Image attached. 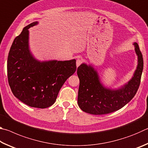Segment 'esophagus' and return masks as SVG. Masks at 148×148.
I'll return each mask as SVG.
<instances>
[{
	"label": "esophagus",
	"instance_id": "1",
	"mask_svg": "<svg viewBox=\"0 0 148 148\" xmlns=\"http://www.w3.org/2000/svg\"><path fill=\"white\" fill-rule=\"evenodd\" d=\"M82 60L81 59H77L76 60V66L77 67H78L80 64H82Z\"/></svg>",
	"mask_w": 148,
	"mask_h": 148
}]
</instances>
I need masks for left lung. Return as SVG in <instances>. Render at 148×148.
Returning a JSON list of instances; mask_svg holds the SVG:
<instances>
[{
    "label": "left lung",
    "mask_w": 148,
    "mask_h": 148,
    "mask_svg": "<svg viewBox=\"0 0 148 148\" xmlns=\"http://www.w3.org/2000/svg\"><path fill=\"white\" fill-rule=\"evenodd\" d=\"M138 56V65L132 78L119 89L105 87L99 74L91 65L82 63L77 69L79 79L77 104L82 110L93 115L110 114L125 106L136 95L143 71L142 54L136 42L133 44Z\"/></svg>",
    "instance_id": "left-lung-1"
}]
</instances>
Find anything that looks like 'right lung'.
<instances>
[{
    "instance_id": "1",
    "label": "right lung",
    "mask_w": 148,
    "mask_h": 148,
    "mask_svg": "<svg viewBox=\"0 0 148 148\" xmlns=\"http://www.w3.org/2000/svg\"><path fill=\"white\" fill-rule=\"evenodd\" d=\"M24 27L10 49L7 72L15 97L28 106L46 108L53 105L66 80L76 71V60L39 61L32 56L29 46V29Z\"/></svg>"
}]
</instances>
